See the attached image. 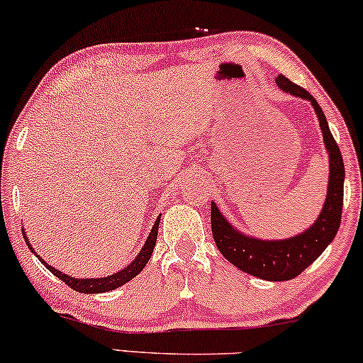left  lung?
<instances>
[{
    "label": "left lung",
    "instance_id": "obj_1",
    "mask_svg": "<svg viewBox=\"0 0 363 363\" xmlns=\"http://www.w3.org/2000/svg\"><path fill=\"white\" fill-rule=\"evenodd\" d=\"M275 82L284 91L308 100L317 113L320 128H322L323 141L330 160V177H328L327 200L323 210L312 227L307 232L296 235L289 240H277V242H265V240L250 238L235 230L227 220L223 218L215 203H211V233L213 240L222 252V255L230 263L258 279L270 281L291 280L300 275L308 265L322 255L328 243L335 238L342 222L343 206V178H345V167L340 148L328 128L327 118L317 100L310 95L307 89L290 82L284 74H277Z\"/></svg>",
    "mask_w": 363,
    "mask_h": 363
}]
</instances>
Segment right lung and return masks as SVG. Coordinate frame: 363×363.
<instances>
[{
    "instance_id": "1",
    "label": "right lung",
    "mask_w": 363,
    "mask_h": 363,
    "mask_svg": "<svg viewBox=\"0 0 363 363\" xmlns=\"http://www.w3.org/2000/svg\"><path fill=\"white\" fill-rule=\"evenodd\" d=\"M158 223H160V216L157 218V222H155L152 232H150L148 238H147V242H145V247L141 248L140 255L136 257L135 260L131 262L128 267L123 268V270H120L118 274H113L110 277H105V279H73V277H68V275L61 274V272L56 270V268L50 267L48 263H45L38 255L36 257L40 258L41 263H45L46 268H48L51 274L58 277L60 280H63L65 284H67L68 286H72L73 290L79 291V294H101V291H110V290L118 289V286L126 284V281H130L131 279H135V277L138 275L141 270H143L145 265H147V262L150 260V257H152V253H153L155 245H157ZM23 235H25V233H23ZM25 240H26L28 247H30V250L35 253V250H33V248H31L30 242H28L26 235H25Z\"/></svg>"
}]
</instances>
